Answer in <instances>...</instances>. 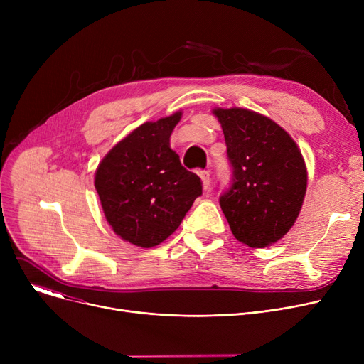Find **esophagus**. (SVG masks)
I'll return each mask as SVG.
<instances>
[{"instance_id": "34e87169", "label": "esophagus", "mask_w": 364, "mask_h": 364, "mask_svg": "<svg viewBox=\"0 0 364 364\" xmlns=\"http://www.w3.org/2000/svg\"><path fill=\"white\" fill-rule=\"evenodd\" d=\"M199 177L202 180L203 188L206 190L209 187V184H211V174H209V171H199Z\"/></svg>"}]
</instances>
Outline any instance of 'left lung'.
<instances>
[{"label":"left lung","instance_id":"obj_1","mask_svg":"<svg viewBox=\"0 0 364 364\" xmlns=\"http://www.w3.org/2000/svg\"><path fill=\"white\" fill-rule=\"evenodd\" d=\"M232 180L220 206L235 237L269 246L294 225L307 188V169L291 136L272 119L246 109H215Z\"/></svg>","mask_w":364,"mask_h":364}]
</instances>
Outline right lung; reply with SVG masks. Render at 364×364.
Returning a JSON list of instances; mask_svg holds the SVG:
<instances>
[{"instance_id": "1", "label": "right lung", "mask_w": 364, "mask_h": 364, "mask_svg": "<svg viewBox=\"0 0 364 364\" xmlns=\"http://www.w3.org/2000/svg\"><path fill=\"white\" fill-rule=\"evenodd\" d=\"M180 118L177 112L140 125L107 153L95 172L106 220L132 245L151 247L164 242L202 195L200 178L169 147Z\"/></svg>"}]
</instances>
